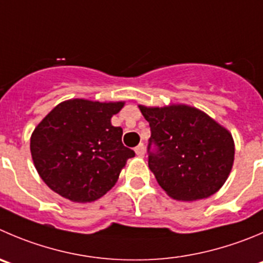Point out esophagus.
<instances>
[{
    "mask_svg": "<svg viewBox=\"0 0 263 263\" xmlns=\"http://www.w3.org/2000/svg\"><path fill=\"white\" fill-rule=\"evenodd\" d=\"M136 154H137V156H138V157H143L144 156V146H143V143H141L138 147H136Z\"/></svg>",
    "mask_w": 263,
    "mask_h": 263,
    "instance_id": "1",
    "label": "esophagus"
}]
</instances>
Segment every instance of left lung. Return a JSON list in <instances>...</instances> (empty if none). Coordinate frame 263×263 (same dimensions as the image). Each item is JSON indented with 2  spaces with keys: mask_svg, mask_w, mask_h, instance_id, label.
<instances>
[{
  "mask_svg": "<svg viewBox=\"0 0 263 263\" xmlns=\"http://www.w3.org/2000/svg\"><path fill=\"white\" fill-rule=\"evenodd\" d=\"M151 127L148 166L172 199L196 201L216 194L234 165L231 133L209 115L187 104H139Z\"/></svg>",
  "mask_w": 263,
  "mask_h": 263,
  "instance_id": "obj_1",
  "label": "left lung"
}]
</instances>
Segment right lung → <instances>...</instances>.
<instances>
[{
    "mask_svg": "<svg viewBox=\"0 0 263 263\" xmlns=\"http://www.w3.org/2000/svg\"><path fill=\"white\" fill-rule=\"evenodd\" d=\"M125 102L74 98L54 107L31 136V155L42 181L73 202L101 199L116 184L133 149L111 119Z\"/></svg>",
    "mask_w": 263,
    "mask_h": 263,
    "instance_id": "add662e5",
    "label": "right lung"
}]
</instances>
